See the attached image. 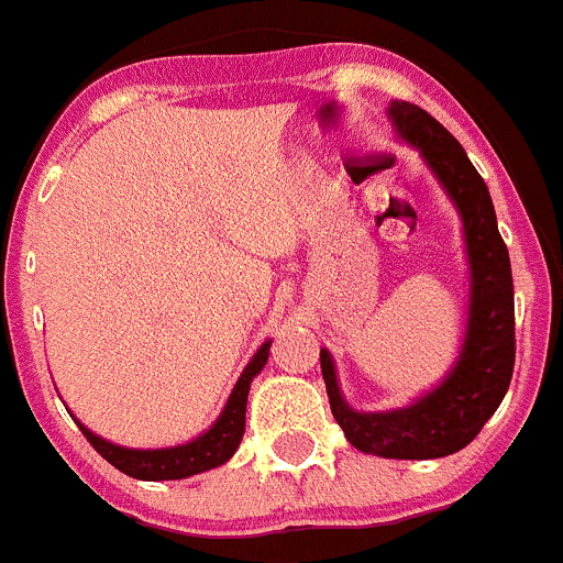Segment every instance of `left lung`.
<instances>
[{
    "label": "left lung",
    "mask_w": 563,
    "mask_h": 563,
    "mask_svg": "<svg viewBox=\"0 0 563 563\" xmlns=\"http://www.w3.org/2000/svg\"><path fill=\"white\" fill-rule=\"evenodd\" d=\"M388 117L397 136L413 144L435 172L463 219L471 271L463 350L441 386L408 408L380 413H358L344 402L336 366L325 347L320 350V366L333 419L358 452L388 460H435L468 446L509 388L515 369V284L487 183L463 144L435 117L408 100H391Z\"/></svg>",
    "instance_id": "8db88e82"
}]
</instances>
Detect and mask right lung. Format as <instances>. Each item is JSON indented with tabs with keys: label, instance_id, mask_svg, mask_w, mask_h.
I'll return each instance as SVG.
<instances>
[{
	"label": "right lung",
	"instance_id": "obj_1",
	"mask_svg": "<svg viewBox=\"0 0 563 563\" xmlns=\"http://www.w3.org/2000/svg\"><path fill=\"white\" fill-rule=\"evenodd\" d=\"M268 350L271 339L263 342V347L254 353V358L249 361L243 375L238 377L235 388H232L230 399H227L224 410H221V416L216 419V424L210 427L208 432H202L199 438H194V441L183 443V446L125 449L98 438L92 430H87L79 419H76V424H79L81 435L92 443V449L106 460V463H111L117 471L128 473V476L142 478V482L186 478L194 476V473L219 468V465H224L227 460L238 452V446H241L243 430H246L249 386H252L254 377L263 372V366L268 364Z\"/></svg>",
	"mask_w": 563,
	"mask_h": 563
}]
</instances>
